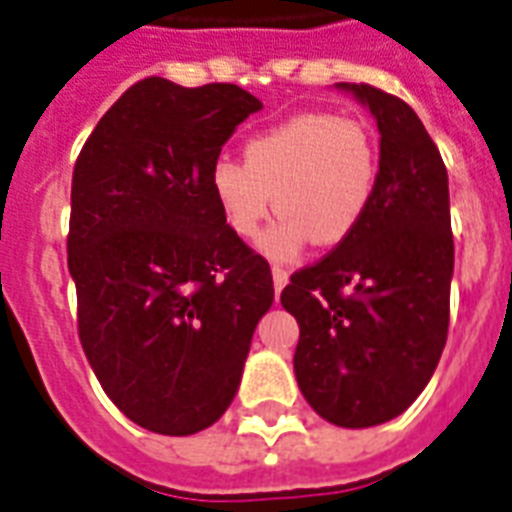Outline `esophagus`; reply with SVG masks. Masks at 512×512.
Returning a JSON list of instances; mask_svg holds the SVG:
<instances>
[{"instance_id": "34e87169", "label": "esophagus", "mask_w": 512, "mask_h": 512, "mask_svg": "<svg viewBox=\"0 0 512 512\" xmlns=\"http://www.w3.org/2000/svg\"><path fill=\"white\" fill-rule=\"evenodd\" d=\"M289 284V270L281 268V265H273V286H276V297L281 294V289Z\"/></svg>"}]
</instances>
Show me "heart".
Returning a JSON list of instances; mask_svg holds the SVG:
<instances>
[{
    "mask_svg": "<svg viewBox=\"0 0 512 512\" xmlns=\"http://www.w3.org/2000/svg\"><path fill=\"white\" fill-rule=\"evenodd\" d=\"M376 184L371 128L331 112L294 115L252 136L244 162L218 157L210 168V194L236 236L255 239L270 210H284L260 242L270 260L350 239L371 210Z\"/></svg>",
    "mask_w": 512,
    "mask_h": 512,
    "instance_id": "1",
    "label": "heart"
}]
</instances>
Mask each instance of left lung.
I'll use <instances>...</instances> for the list:
<instances>
[{"mask_svg": "<svg viewBox=\"0 0 512 512\" xmlns=\"http://www.w3.org/2000/svg\"><path fill=\"white\" fill-rule=\"evenodd\" d=\"M378 126V184L355 234L281 292L297 318L294 373L315 413L368 429L413 405L450 326L455 244L442 155L402 99L336 83Z\"/></svg>", "mask_w": 512, "mask_h": 512, "instance_id": "8db88e82", "label": "left lung"}]
</instances>
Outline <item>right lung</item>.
I'll use <instances>...</instances> for the list:
<instances>
[{"label":"right lung","mask_w":512,"mask_h":512,"mask_svg":"<svg viewBox=\"0 0 512 512\" xmlns=\"http://www.w3.org/2000/svg\"><path fill=\"white\" fill-rule=\"evenodd\" d=\"M263 102L234 83L144 78L83 144L68 268L91 371L136 426L189 436L242 384L273 276L226 226L210 168Z\"/></svg>","instance_id":"1"}]
</instances>
